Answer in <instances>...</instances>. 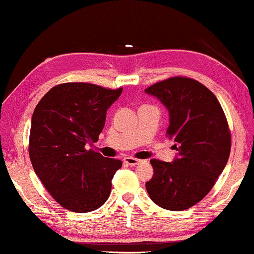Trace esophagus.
Returning <instances> with one entry per match:
<instances>
[{
	"instance_id": "1",
	"label": "esophagus",
	"mask_w": 254,
	"mask_h": 254,
	"mask_svg": "<svg viewBox=\"0 0 254 254\" xmlns=\"http://www.w3.org/2000/svg\"><path fill=\"white\" fill-rule=\"evenodd\" d=\"M124 161L129 166H135V165H139L140 162H142V160H140V159L132 158V156H126V158L124 159Z\"/></svg>"
}]
</instances>
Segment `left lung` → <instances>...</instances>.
I'll return each mask as SVG.
<instances>
[{
  "mask_svg": "<svg viewBox=\"0 0 254 254\" xmlns=\"http://www.w3.org/2000/svg\"><path fill=\"white\" fill-rule=\"evenodd\" d=\"M170 113L168 139L173 162L152 159L153 178L146 183L151 199L168 211H184L207 195L224 171L231 152V132L218 99L190 77L174 76L145 89Z\"/></svg>",
  "mask_w": 254,
  "mask_h": 254,
  "instance_id": "1",
  "label": "left lung"
}]
</instances>
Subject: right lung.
<instances>
[{
	"label": "right lung",
	"mask_w": 254,
	"mask_h": 254,
	"mask_svg": "<svg viewBox=\"0 0 254 254\" xmlns=\"http://www.w3.org/2000/svg\"><path fill=\"white\" fill-rule=\"evenodd\" d=\"M122 93L92 83L53 87L33 113L29 135L31 165L41 183L62 207L76 213L107 201L121 160L86 149L96 142L106 113Z\"/></svg>",
	"instance_id": "add662e5"
}]
</instances>
